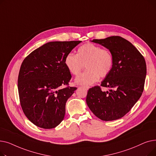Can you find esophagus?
<instances>
[{"label":"esophagus","instance_id":"1","mask_svg":"<svg viewBox=\"0 0 156 156\" xmlns=\"http://www.w3.org/2000/svg\"><path fill=\"white\" fill-rule=\"evenodd\" d=\"M83 88H84L86 90H88L90 88V87H88V86H83Z\"/></svg>","mask_w":156,"mask_h":156}]
</instances>
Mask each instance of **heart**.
<instances>
[{
  "label": "heart",
  "mask_w": 156,
  "mask_h": 156,
  "mask_svg": "<svg viewBox=\"0 0 156 156\" xmlns=\"http://www.w3.org/2000/svg\"><path fill=\"white\" fill-rule=\"evenodd\" d=\"M114 63L111 52L106 48L92 43H87L78 47L76 54L68 53L64 58V64L74 76H78L85 67L87 69L76 79L81 85H91L99 80V76H108Z\"/></svg>",
  "instance_id": "obj_1"
}]
</instances>
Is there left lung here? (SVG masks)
Wrapping results in <instances>:
<instances>
[{
    "label": "left lung",
    "instance_id": "obj_1",
    "mask_svg": "<svg viewBox=\"0 0 156 156\" xmlns=\"http://www.w3.org/2000/svg\"><path fill=\"white\" fill-rule=\"evenodd\" d=\"M92 42L108 48L114 63L101 85L109 88V91L103 92L98 85L90 88L87 104L99 119H118L131 110L142 94L147 73L145 59L132 43L119 36L94 39Z\"/></svg>",
    "mask_w": 156,
    "mask_h": 156
}]
</instances>
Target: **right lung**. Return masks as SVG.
<instances>
[{
  "instance_id": "right-lung-1",
  "label": "right lung",
  "mask_w": 156,
  "mask_h": 156,
  "mask_svg": "<svg viewBox=\"0 0 156 156\" xmlns=\"http://www.w3.org/2000/svg\"><path fill=\"white\" fill-rule=\"evenodd\" d=\"M80 42H48L23 60L18 79L20 101L35 125L51 129L63 120L66 103L77 88L68 86L71 75L64 58Z\"/></svg>"
}]
</instances>
